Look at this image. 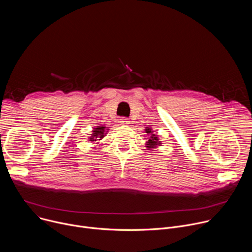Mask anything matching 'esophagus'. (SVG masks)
<instances>
[{
	"mask_svg": "<svg viewBox=\"0 0 252 252\" xmlns=\"http://www.w3.org/2000/svg\"><path fill=\"white\" fill-rule=\"evenodd\" d=\"M120 123H122L123 125H127V124L129 123V121H128V119H127V118H126V117H122V118L120 119Z\"/></svg>",
	"mask_w": 252,
	"mask_h": 252,
	"instance_id": "34e87169",
	"label": "esophagus"
}]
</instances>
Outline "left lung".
<instances>
[{
  "mask_svg": "<svg viewBox=\"0 0 252 252\" xmlns=\"http://www.w3.org/2000/svg\"><path fill=\"white\" fill-rule=\"evenodd\" d=\"M146 132H147V134H149V141H148L149 145H148L147 148L153 149V148H155L157 146H159L160 142L158 141L157 134L152 131V128H147Z\"/></svg>",
  "mask_w": 252,
  "mask_h": 252,
  "instance_id": "left-lung-1",
  "label": "left lung"
}]
</instances>
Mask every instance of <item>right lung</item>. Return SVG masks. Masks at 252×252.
Returning <instances> with one entry per match:
<instances>
[{"mask_svg": "<svg viewBox=\"0 0 252 252\" xmlns=\"http://www.w3.org/2000/svg\"><path fill=\"white\" fill-rule=\"evenodd\" d=\"M104 126H97L96 128H94V130L93 131V136L91 137V140H96V138H102L104 135Z\"/></svg>", "mask_w": 252, "mask_h": 252, "instance_id": "add662e5", "label": "right lung"}]
</instances>
